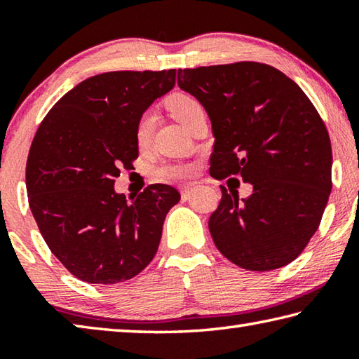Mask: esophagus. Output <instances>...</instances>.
<instances>
[{
    "label": "esophagus",
    "mask_w": 359,
    "mask_h": 359,
    "mask_svg": "<svg viewBox=\"0 0 359 359\" xmlns=\"http://www.w3.org/2000/svg\"><path fill=\"white\" fill-rule=\"evenodd\" d=\"M194 188H196V184H185L180 187V193H182V198H187L188 194H190V191H193Z\"/></svg>",
    "instance_id": "34e87169"
}]
</instances>
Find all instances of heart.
Segmentation results:
<instances>
[{"mask_svg": "<svg viewBox=\"0 0 359 359\" xmlns=\"http://www.w3.org/2000/svg\"><path fill=\"white\" fill-rule=\"evenodd\" d=\"M168 109L174 115V118L187 130V126L190 125V121L196 117L198 114L204 112V109L194 96L188 93H174L169 96L168 100ZM155 125V114L151 111H145L137 120L136 125V141L139 145H145L149 142L154 131ZM193 166L184 165V163H177V165H161L154 169V175L158 180H179L185 179L188 175H191Z\"/></svg>", "mask_w": 359, "mask_h": 359, "instance_id": "b5f03b06", "label": "heart"}]
</instances>
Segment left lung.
<instances>
[{"instance_id": "1", "label": "left lung", "mask_w": 359, "mask_h": 359, "mask_svg": "<svg viewBox=\"0 0 359 359\" xmlns=\"http://www.w3.org/2000/svg\"><path fill=\"white\" fill-rule=\"evenodd\" d=\"M179 87L208 112L210 175H239L248 198L222 188L209 218L215 245L247 271L287 266L306 248L331 193L327 130L299 85L257 62L179 69Z\"/></svg>"}]
</instances>
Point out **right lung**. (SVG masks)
<instances>
[{
    "label": "right lung",
    "mask_w": 359,
    "mask_h": 359,
    "mask_svg": "<svg viewBox=\"0 0 359 359\" xmlns=\"http://www.w3.org/2000/svg\"><path fill=\"white\" fill-rule=\"evenodd\" d=\"M174 85L175 69L102 72L60 98L36 131L29 209L50 252L83 282L130 280L155 257L179 191L155 184L128 201L114 184L139 155V117Z\"/></svg>",
    "instance_id": "right-lung-1"
}]
</instances>
